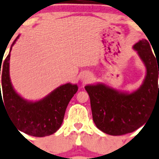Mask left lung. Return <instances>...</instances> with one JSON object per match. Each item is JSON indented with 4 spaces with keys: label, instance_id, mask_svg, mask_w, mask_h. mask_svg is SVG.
I'll use <instances>...</instances> for the list:
<instances>
[{
    "label": "left lung",
    "instance_id": "obj_1",
    "mask_svg": "<svg viewBox=\"0 0 159 159\" xmlns=\"http://www.w3.org/2000/svg\"><path fill=\"white\" fill-rule=\"evenodd\" d=\"M133 48L146 68L145 79L137 90L131 93L120 91L104 83L85 86L96 127L109 135L120 136L135 131L145 125L154 107H159L158 60L145 39Z\"/></svg>",
    "mask_w": 159,
    "mask_h": 159
}]
</instances>
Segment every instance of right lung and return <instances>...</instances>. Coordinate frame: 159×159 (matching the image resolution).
Segmentation results:
<instances>
[{"instance_id":"obj_1","label":"right lung","mask_w":159,"mask_h":159,"mask_svg":"<svg viewBox=\"0 0 159 159\" xmlns=\"http://www.w3.org/2000/svg\"><path fill=\"white\" fill-rule=\"evenodd\" d=\"M18 38L19 35L12 43L9 55L3 63L1 61L0 87H2L3 100L0 90V107L1 104H3L18 132L39 137L52 135L62 125L68 104L78 87L76 84L66 83L35 102L28 101L19 95L13 87L9 77L10 52Z\"/></svg>"}]
</instances>
